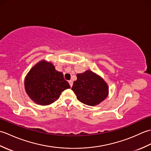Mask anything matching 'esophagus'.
<instances>
[{"label":"esophagus","mask_w":151,"mask_h":151,"mask_svg":"<svg viewBox=\"0 0 151 151\" xmlns=\"http://www.w3.org/2000/svg\"><path fill=\"white\" fill-rule=\"evenodd\" d=\"M69 85H70V87H72L73 84V82L72 81H69Z\"/></svg>","instance_id":"obj_1"}]
</instances>
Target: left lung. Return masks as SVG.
I'll list each match as a JSON object with an SVG mask.
<instances>
[{
    "instance_id": "1",
    "label": "left lung",
    "mask_w": 151,
    "mask_h": 151,
    "mask_svg": "<svg viewBox=\"0 0 151 151\" xmlns=\"http://www.w3.org/2000/svg\"><path fill=\"white\" fill-rule=\"evenodd\" d=\"M77 80L71 88L78 100L88 106H95L103 101L108 94L106 83L91 70L76 75Z\"/></svg>"
}]
</instances>
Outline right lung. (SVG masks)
<instances>
[{
    "label": "right lung",
    "instance_id": "right-lung-1",
    "mask_svg": "<svg viewBox=\"0 0 151 151\" xmlns=\"http://www.w3.org/2000/svg\"><path fill=\"white\" fill-rule=\"evenodd\" d=\"M24 88L36 104L48 105L58 99L61 93L70 87L62 73L57 71L51 63L41 61L28 73Z\"/></svg>",
    "mask_w": 151,
    "mask_h": 151
}]
</instances>
